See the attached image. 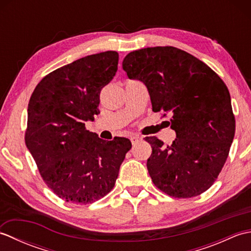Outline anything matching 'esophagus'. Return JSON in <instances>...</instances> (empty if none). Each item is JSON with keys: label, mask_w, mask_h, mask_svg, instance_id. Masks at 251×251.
Returning <instances> with one entry per match:
<instances>
[{"label": "esophagus", "mask_w": 251, "mask_h": 251, "mask_svg": "<svg viewBox=\"0 0 251 251\" xmlns=\"http://www.w3.org/2000/svg\"><path fill=\"white\" fill-rule=\"evenodd\" d=\"M141 139H142V138L139 137V136H132V137H130V141H131V143H132V146L137 145V143L139 142Z\"/></svg>", "instance_id": "obj_1"}]
</instances>
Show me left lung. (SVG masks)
<instances>
[{
    "instance_id": "left-lung-1",
    "label": "left lung",
    "mask_w": 251,
    "mask_h": 251,
    "mask_svg": "<svg viewBox=\"0 0 251 251\" xmlns=\"http://www.w3.org/2000/svg\"><path fill=\"white\" fill-rule=\"evenodd\" d=\"M123 70L148 88L152 110L173 115L177 138L152 147L147 167L164 193L178 199L201 194L214 184L235 135V117L225 82L206 63L173 46L147 47L129 52Z\"/></svg>"
}]
</instances>
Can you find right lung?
Listing matches in <instances>:
<instances>
[{
    "instance_id": "add662e5",
    "label": "right lung",
    "mask_w": 251,
    "mask_h": 251,
    "mask_svg": "<svg viewBox=\"0 0 251 251\" xmlns=\"http://www.w3.org/2000/svg\"><path fill=\"white\" fill-rule=\"evenodd\" d=\"M117 65L113 50L86 56L47 74L31 95L25 146L46 185L68 202L88 204L108 194L131 149L127 138L105 141L85 128L100 113V92Z\"/></svg>"
}]
</instances>
